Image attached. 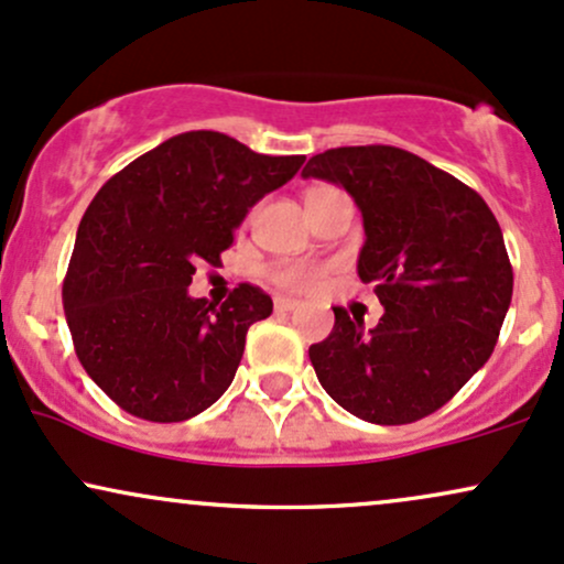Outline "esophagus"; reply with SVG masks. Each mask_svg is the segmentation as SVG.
<instances>
[{
	"label": "esophagus",
	"instance_id": "34e87169",
	"mask_svg": "<svg viewBox=\"0 0 564 564\" xmlns=\"http://www.w3.org/2000/svg\"><path fill=\"white\" fill-rule=\"evenodd\" d=\"M300 307V302L289 300V296H275V313H291V310Z\"/></svg>",
	"mask_w": 564,
	"mask_h": 564
}]
</instances>
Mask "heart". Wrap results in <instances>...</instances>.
<instances>
[{
    "label": "heart",
    "instance_id": "obj_1",
    "mask_svg": "<svg viewBox=\"0 0 564 564\" xmlns=\"http://www.w3.org/2000/svg\"><path fill=\"white\" fill-rule=\"evenodd\" d=\"M321 270L315 264H304V262H286L278 264L273 270V281L281 289L289 291H310L318 283Z\"/></svg>",
    "mask_w": 564,
    "mask_h": 564
}]
</instances>
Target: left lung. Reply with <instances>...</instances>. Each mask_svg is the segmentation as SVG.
I'll return each mask as SVG.
<instances>
[{"mask_svg":"<svg viewBox=\"0 0 564 564\" xmlns=\"http://www.w3.org/2000/svg\"><path fill=\"white\" fill-rule=\"evenodd\" d=\"M302 177L345 187L364 215L358 275L384 315L373 328L334 307L310 347L321 387L352 416L411 424L462 390L494 352L511 302L494 212L462 180L392 145L332 148Z\"/></svg>","mask_w":564,"mask_h":564,"instance_id":"8db88e82","label":"left lung"}]
</instances>
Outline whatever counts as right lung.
<instances>
[{
    "label": "right lung",
    "instance_id": "add662e5",
    "mask_svg": "<svg viewBox=\"0 0 564 564\" xmlns=\"http://www.w3.org/2000/svg\"><path fill=\"white\" fill-rule=\"evenodd\" d=\"M304 156H264L223 132H185L97 191L76 230L63 310L76 355L116 405L185 422L223 398L251 323L273 313L241 283L223 304L187 294L196 264H219L251 206Z\"/></svg>",
    "mask_w": 564,
    "mask_h": 564
}]
</instances>
